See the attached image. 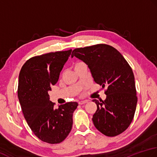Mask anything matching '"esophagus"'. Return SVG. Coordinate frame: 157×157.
<instances>
[{"label":"esophagus","instance_id":"obj_1","mask_svg":"<svg viewBox=\"0 0 157 157\" xmlns=\"http://www.w3.org/2000/svg\"><path fill=\"white\" fill-rule=\"evenodd\" d=\"M87 102H88V100H81L78 101V104L82 105V104H85L86 103H87Z\"/></svg>","mask_w":157,"mask_h":157}]
</instances>
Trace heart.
Instances as JSON below:
<instances>
[{
	"label": "heart",
	"instance_id": "obj_1",
	"mask_svg": "<svg viewBox=\"0 0 157 157\" xmlns=\"http://www.w3.org/2000/svg\"><path fill=\"white\" fill-rule=\"evenodd\" d=\"M81 63H82V62H76V63H75V68H76V67H77L78 66H79L80 64H81Z\"/></svg>",
	"mask_w": 157,
	"mask_h": 157
}]
</instances>
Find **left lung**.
I'll use <instances>...</instances> for the list:
<instances>
[{
  "label": "left lung",
  "instance_id": "8db88e82",
  "mask_svg": "<svg viewBox=\"0 0 157 157\" xmlns=\"http://www.w3.org/2000/svg\"><path fill=\"white\" fill-rule=\"evenodd\" d=\"M74 56L88 66L95 82L107 87L105 100H93L98 108L92 119L95 127L106 136L119 135L130 125L136 109L132 68L119 52L105 44L77 48L72 53Z\"/></svg>",
  "mask_w": 157,
  "mask_h": 157
}]
</instances>
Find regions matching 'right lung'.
<instances>
[{
  "label": "right lung",
  "mask_w": 157,
  "mask_h": 157,
  "mask_svg": "<svg viewBox=\"0 0 157 157\" xmlns=\"http://www.w3.org/2000/svg\"><path fill=\"white\" fill-rule=\"evenodd\" d=\"M71 52L70 49L31 57L19 75L17 95L25 119L34 135L47 143L62 142L72 129L78 103L67 102L55 108L48 94Z\"/></svg>",
  "instance_id": "obj_1"
}]
</instances>
